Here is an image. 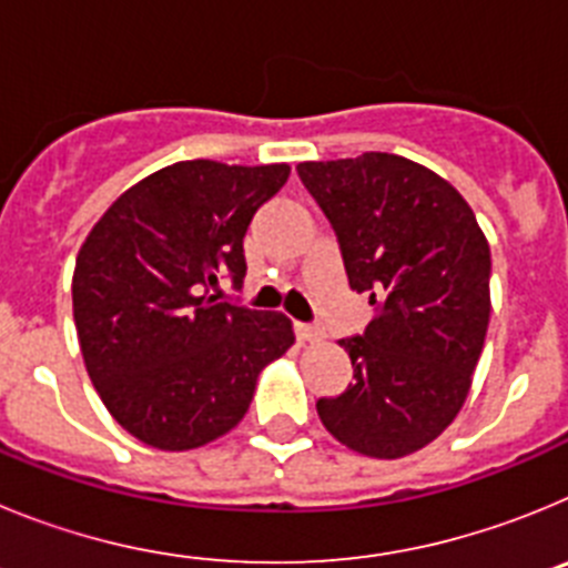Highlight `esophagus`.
<instances>
[{"label":"esophagus","mask_w":568,"mask_h":568,"mask_svg":"<svg viewBox=\"0 0 568 568\" xmlns=\"http://www.w3.org/2000/svg\"><path fill=\"white\" fill-rule=\"evenodd\" d=\"M298 338L304 341V344H321V341L327 338V335H324V329L321 327H315V324H298Z\"/></svg>","instance_id":"esophagus-1"}]
</instances>
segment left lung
<instances>
[{"label":"left lung","instance_id":"left-lung-1","mask_svg":"<svg viewBox=\"0 0 568 568\" xmlns=\"http://www.w3.org/2000/svg\"><path fill=\"white\" fill-rule=\"evenodd\" d=\"M298 175L338 235L349 287L373 321L338 341L353 384L321 398L327 433L395 460L458 418L489 327V241L453 184L395 153L301 162Z\"/></svg>","mask_w":568,"mask_h":568}]
</instances>
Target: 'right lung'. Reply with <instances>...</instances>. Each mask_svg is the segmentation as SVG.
Returning a JSON list of instances; mask_svg holds the SVG:
<instances>
[{"mask_svg":"<svg viewBox=\"0 0 568 568\" xmlns=\"http://www.w3.org/2000/svg\"><path fill=\"white\" fill-rule=\"evenodd\" d=\"M290 164L175 162L124 190L73 270V321L108 413L142 444L187 453L247 415L261 369L295 344L284 313L224 304L244 233Z\"/></svg>","mask_w":568,"mask_h":568,"instance_id":"right-lung-1","label":"right lung"}]
</instances>
